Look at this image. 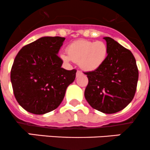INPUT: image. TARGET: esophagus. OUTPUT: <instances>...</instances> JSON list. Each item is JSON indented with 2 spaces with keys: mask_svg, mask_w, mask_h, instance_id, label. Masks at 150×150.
Segmentation results:
<instances>
[{
  "mask_svg": "<svg viewBox=\"0 0 150 150\" xmlns=\"http://www.w3.org/2000/svg\"><path fill=\"white\" fill-rule=\"evenodd\" d=\"M80 74H81V71H76V76H79Z\"/></svg>",
  "mask_w": 150,
  "mask_h": 150,
  "instance_id": "34e87169",
  "label": "esophagus"
}]
</instances>
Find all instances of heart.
<instances>
[{"mask_svg":"<svg viewBox=\"0 0 150 150\" xmlns=\"http://www.w3.org/2000/svg\"><path fill=\"white\" fill-rule=\"evenodd\" d=\"M108 47L103 41L79 40L69 44L67 54L62 53L60 58L66 63L71 60L79 63L84 71H93L103 66L108 56Z\"/></svg>","mask_w":150,"mask_h":150,"instance_id":"heart-1","label":"heart"}]
</instances>
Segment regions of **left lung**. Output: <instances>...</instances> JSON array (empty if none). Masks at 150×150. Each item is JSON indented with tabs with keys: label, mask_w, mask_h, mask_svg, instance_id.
Segmentation results:
<instances>
[{
	"label": "left lung",
	"mask_w": 150,
	"mask_h": 150,
	"mask_svg": "<svg viewBox=\"0 0 150 150\" xmlns=\"http://www.w3.org/2000/svg\"><path fill=\"white\" fill-rule=\"evenodd\" d=\"M108 56L103 66L85 72L88 84L84 97L89 104L105 114H114L131 102L137 87L139 71L131 52L110 37H104Z\"/></svg>",
	"instance_id": "8db88e82"
}]
</instances>
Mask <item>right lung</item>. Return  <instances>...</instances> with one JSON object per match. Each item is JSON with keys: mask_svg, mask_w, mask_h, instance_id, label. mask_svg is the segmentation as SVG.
<instances>
[{"mask_svg": "<svg viewBox=\"0 0 150 150\" xmlns=\"http://www.w3.org/2000/svg\"><path fill=\"white\" fill-rule=\"evenodd\" d=\"M66 38L45 36L23 47L14 60L11 81L16 100L27 112L44 115L57 109L76 70L61 68L57 54Z\"/></svg>", "mask_w": 150, "mask_h": 150, "instance_id": "right-lung-1", "label": "right lung"}]
</instances>
